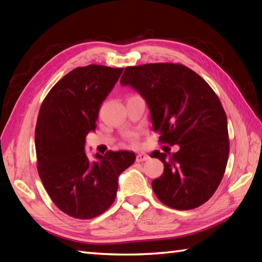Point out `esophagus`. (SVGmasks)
<instances>
[{"label":"esophagus","mask_w":262,"mask_h":262,"mask_svg":"<svg viewBox=\"0 0 262 262\" xmlns=\"http://www.w3.org/2000/svg\"><path fill=\"white\" fill-rule=\"evenodd\" d=\"M148 159H149L148 154L144 153V152L137 153V155H136V161H137V162H143V161H146V160H148Z\"/></svg>","instance_id":"esophagus-1"}]
</instances>
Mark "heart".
<instances>
[{
  "mask_svg": "<svg viewBox=\"0 0 262 262\" xmlns=\"http://www.w3.org/2000/svg\"><path fill=\"white\" fill-rule=\"evenodd\" d=\"M130 141H132L133 143H135V141H136V135H135V134L130 135Z\"/></svg>",
  "mask_w": 262,
  "mask_h": 262,
  "instance_id": "obj_1",
  "label": "heart"
}]
</instances>
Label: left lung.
Here are the masks:
<instances>
[{"instance_id":"obj_1","label":"left lung","mask_w":262,"mask_h":262,"mask_svg":"<svg viewBox=\"0 0 262 262\" xmlns=\"http://www.w3.org/2000/svg\"><path fill=\"white\" fill-rule=\"evenodd\" d=\"M145 99L159 142L179 145L176 153L154 151L163 174L152 181L161 203L178 210L199 207L223 179L230 141L226 114L208 83L182 64L128 66L120 79Z\"/></svg>"}]
</instances>
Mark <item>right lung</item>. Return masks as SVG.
Returning a JSON list of instances; mask_svg holds the SVG:
<instances>
[{"label": "right lung", "instance_id": "1", "mask_svg": "<svg viewBox=\"0 0 262 262\" xmlns=\"http://www.w3.org/2000/svg\"><path fill=\"white\" fill-rule=\"evenodd\" d=\"M122 69L102 65L76 68L55 84L39 110L35 145L37 169L57 207L71 217L91 220L115 202L118 177L135 161L128 151L84 152L85 137L96 129L103 100Z\"/></svg>", "mask_w": 262, "mask_h": 262}]
</instances>
